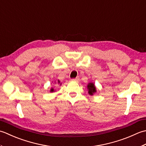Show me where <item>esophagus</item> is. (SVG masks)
Returning a JSON list of instances; mask_svg holds the SVG:
<instances>
[{"mask_svg": "<svg viewBox=\"0 0 146 146\" xmlns=\"http://www.w3.org/2000/svg\"><path fill=\"white\" fill-rule=\"evenodd\" d=\"M79 80V77H76L75 79H71V81H77Z\"/></svg>", "mask_w": 146, "mask_h": 146, "instance_id": "obj_1", "label": "esophagus"}]
</instances>
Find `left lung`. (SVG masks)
<instances>
[{
    "label": "left lung",
    "instance_id": "8db88e82",
    "mask_svg": "<svg viewBox=\"0 0 146 146\" xmlns=\"http://www.w3.org/2000/svg\"><path fill=\"white\" fill-rule=\"evenodd\" d=\"M87 88L88 90V93L90 95H93L94 93H96V87H95L94 83L90 82L88 84Z\"/></svg>",
    "mask_w": 146,
    "mask_h": 146
}]
</instances>
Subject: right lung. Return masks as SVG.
<instances>
[{
  "mask_svg": "<svg viewBox=\"0 0 146 146\" xmlns=\"http://www.w3.org/2000/svg\"><path fill=\"white\" fill-rule=\"evenodd\" d=\"M58 81V83L59 82H60V81ZM53 91H54V90H53V88H52L51 89V90H50V92H53Z\"/></svg>",
  "mask_w": 146,
  "mask_h": 146,
  "instance_id": "right-lung-1",
  "label": "right lung"
}]
</instances>
